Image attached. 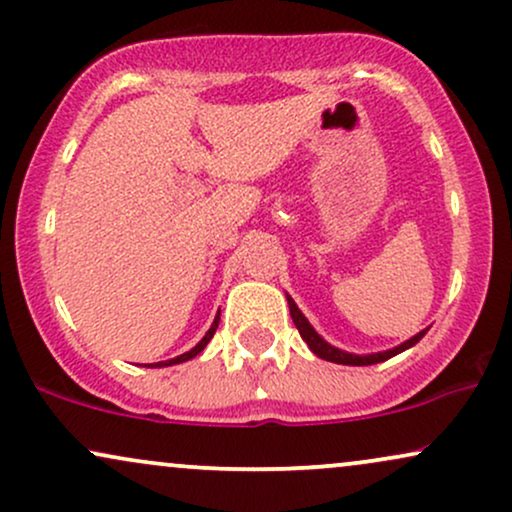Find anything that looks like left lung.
I'll use <instances>...</instances> for the list:
<instances>
[{
    "label": "left lung",
    "instance_id": "left-lung-1",
    "mask_svg": "<svg viewBox=\"0 0 512 512\" xmlns=\"http://www.w3.org/2000/svg\"><path fill=\"white\" fill-rule=\"evenodd\" d=\"M288 300V310H291V317H293V324L298 326L300 336H303V341L310 346L312 353L317 357H322L326 362H336V365H353V367H365V365H377V362H384L389 360V357L403 353V350H408L415 346V343H420V338L427 334V329H422L420 334H415L412 338H408L405 343H400L396 348H389V350H381V353H369V355H355V353H348V350H341L336 346H331V343H326L322 336L317 334L315 326L307 322V317L303 312L298 310V305H295V300L291 295H286Z\"/></svg>",
    "mask_w": 512,
    "mask_h": 512
}]
</instances>
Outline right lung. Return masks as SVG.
I'll use <instances>...</instances> for the list:
<instances>
[{"instance_id":"1","label":"right lung","mask_w":512,"mask_h":512,"mask_svg":"<svg viewBox=\"0 0 512 512\" xmlns=\"http://www.w3.org/2000/svg\"><path fill=\"white\" fill-rule=\"evenodd\" d=\"M217 326H219V312H217V317H214V322H212V326H209V331L205 336H202V341L197 343L195 348H190L188 353H183V355H178V357H171V360H164V362H155V365H147V367H171V365H181V362H188V360H193V357L197 355V353H202V350L207 348V343L212 341V336H214V331H217Z\"/></svg>"}]
</instances>
